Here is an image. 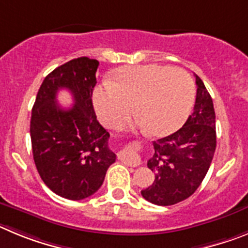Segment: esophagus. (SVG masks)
Here are the masks:
<instances>
[{
    "label": "esophagus",
    "mask_w": 248,
    "mask_h": 248,
    "mask_svg": "<svg viewBox=\"0 0 248 248\" xmlns=\"http://www.w3.org/2000/svg\"><path fill=\"white\" fill-rule=\"evenodd\" d=\"M124 162L129 167H138L142 164V160H140V157H126L124 158Z\"/></svg>",
    "instance_id": "34e87169"
}]
</instances>
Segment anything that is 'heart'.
<instances>
[{
	"label": "heart",
	"mask_w": 248,
	"mask_h": 248,
	"mask_svg": "<svg viewBox=\"0 0 248 248\" xmlns=\"http://www.w3.org/2000/svg\"><path fill=\"white\" fill-rule=\"evenodd\" d=\"M194 80L180 68L149 64L126 66L117 71L116 81L105 79L93 90V106L100 121L117 126L135 111L138 119L124 124L143 128L162 137L179 128L194 101Z\"/></svg>",
	"instance_id": "1"
}]
</instances>
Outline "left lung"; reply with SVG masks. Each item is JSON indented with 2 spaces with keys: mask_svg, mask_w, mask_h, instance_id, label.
Here are the masks:
<instances>
[{
  "mask_svg": "<svg viewBox=\"0 0 248 248\" xmlns=\"http://www.w3.org/2000/svg\"><path fill=\"white\" fill-rule=\"evenodd\" d=\"M194 111L182 128L153 142L155 155L147 166L155 182L140 191L152 204L168 206L188 199L204 180L216 148L213 99L198 75Z\"/></svg>",
  "mask_w": 248,
  "mask_h": 248,
  "instance_id": "left-lung-1",
  "label": "left lung"
}]
</instances>
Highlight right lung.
Returning <instances> with one entry per match:
<instances>
[{
	"instance_id": "right-lung-1",
	"label": "right lung",
	"mask_w": 248,
	"mask_h": 248,
	"mask_svg": "<svg viewBox=\"0 0 248 248\" xmlns=\"http://www.w3.org/2000/svg\"><path fill=\"white\" fill-rule=\"evenodd\" d=\"M99 62L73 59L48 74L38 90L31 117L33 159L44 184L57 195L81 200L96 193L116 155L108 132L96 120L93 90ZM68 88L75 105L62 109L56 93Z\"/></svg>"
}]
</instances>
